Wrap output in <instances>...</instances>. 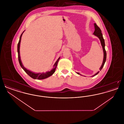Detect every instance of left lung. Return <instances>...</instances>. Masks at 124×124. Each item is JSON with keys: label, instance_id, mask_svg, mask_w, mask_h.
Wrapping results in <instances>:
<instances>
[{"label": "left lung", "instance_id": "8db88e82", "mask_svg": "<svg viewBox=\"0 0 124 124\" xmlns=\"http://www.w3.org/2000/svg\"><path fill=\"white\" fill-rule=\"evenodd\" d=\"M94 25L95 28V31H94V33H93V35H94L95 36H97L100 40V43H101V45L102 46V48H103V53H104V58H103V62H102V64L101 65V67L100 68V70L101 71V69L103 68L104 64L106 62V50H105V40H104V39L103 37V35H102V33H101V30H100V28L97 26V25L96 24V23L94 24ZM100 71H98L96 73H95L94 75H93V76H92V77H93L95 76V75H96L97 74H98L99 73ZM77 74H79L80 75H81L78 72H76Z\"/></svg>", "mask_w": 124, "mask_h": 124}]
</instances>
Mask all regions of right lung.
<instances>
[{
	"label": "right lung",
	"mask_w": 124,
	"mask_h": 124,
	"mask_svg": "<svg viewBox=\"0 0 124 124\" xmlns=\"http://www.w3.org/2000/svg\"><path fill=\"white\" fill-rule=\"evenodd\" d=\"M24 31L22 32V33L21 34V35H20V38H19V40L18 43V61L20 65L21 66V67H22V68L24 70V71L31 78H32L33 79H44L45 78H46L48 77H50L51 76H52L53 73L55 72L56 68L57 67L58 63L59 61L60 58L58 59H57V60L56 61V62L55 63L54 65H53V68L50 71H46V72L44 73H41V72H39V73H35L34 72H32L31 71H30L29 70H28L27 69H26V68H25L24 67V65H23L21 58H20V51H19V49H20V42H21V37L22 36L23 33H24V31Z\"/></svg>",
	"instance_id": "right-lung-1"
}]
</instances>
